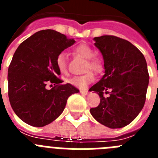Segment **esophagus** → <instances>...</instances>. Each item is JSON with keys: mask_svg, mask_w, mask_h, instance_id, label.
Instances as JSON below:
<instances>
[{"mask_svg": "<svg viewBox=\"0 0 158 158\" xmlns=\"http://www.w3.org/2000/svg\"><path fill=\"white\" fill-rule=\"evenodd\" d=\"M80 93H81L82 95H84V96H86V95H88V93H89V92L86 91V90H81Z\"/></svg>", "mask_w": 158, "mask_h": 158, "instance_id": "34e87169", "label": "esophagus"}]
</instances>
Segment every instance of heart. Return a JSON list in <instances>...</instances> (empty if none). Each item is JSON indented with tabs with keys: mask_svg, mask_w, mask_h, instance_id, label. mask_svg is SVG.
<instances>
[{
	"mask_svg": "<svg viewBox=\"0 0 158 158\" xmlns=\"http://www.w3.org/2000/svg\"><path fill=\"white\" fill-rule=\"evenodd\" d=\"M76 52L79 54L81 56L88 59L87 63L85 65V70L91 69L95 72H100L103 69V65L100 59L94 57V53L92 50L91 47H89L85 44H80L76 47ZM56 65L58 69L61 73L67 72V58L66 54L64 52H61L58 54L56 58ZM94 74L91 71H88L83 75H79V76H73V77L69 78L68 80L70 85L77 87L79 89H85L87 87L89 84L93 82L94 81Z\"/></svg>",
	"mask_w": 158,
	"mask_h": 158,
	"instance_id": "1",
	"label": "heart"
}]
</instances>
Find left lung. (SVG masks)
Returning <instances> with one entry per match:
<instances>
[{"label":"left lung","mask_w":158,"mask_h":158,"mask_svg":"<svg viewBox=\"0 0 158 158\" xmlns=\"http://www.w3.org/2000/svg\"><path fill=\"white\" fill-rule=\"evenodd\" d=\"M103 55L104 75L90 91L100 96V104L90 109L97 122L109 128H121L138 116L146 101L149 85L147 64L142 53L127 40L114 35L95 37ZM110 91V96L103 93Z\"/></svg>","instance_id":"left-lung-1"}]
</instances>
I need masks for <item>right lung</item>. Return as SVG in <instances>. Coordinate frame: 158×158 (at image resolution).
Instances as JSON below:
<instances>
[{
    "label": "right lung",
    "instance_id": "1",
    "mask_svg": "<svg viewBox=\"0 0 158 158\" xmlns=\"http://www.w3.org/2000/svg\"><path fill=\"white\" fill-rule=\"evenodd\" d=\"M75 43L54 30H42L20 43L8 70V98L14 112L32 127H42L63 111L67 99L79 92L62 85L56 65L59 53ZM55 87L49 90L47 83Z\"/></svg>",
    "mask_w": 158,
    "mask_h": 158
}]
</instances>
